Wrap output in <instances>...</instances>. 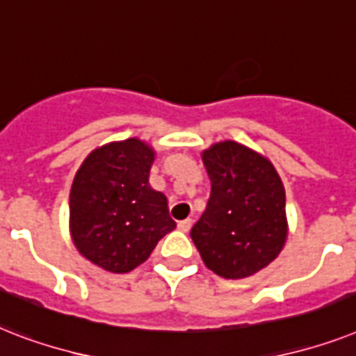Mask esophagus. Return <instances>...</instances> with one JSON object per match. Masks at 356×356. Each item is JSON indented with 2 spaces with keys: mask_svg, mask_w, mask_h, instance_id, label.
<instances>
[{
  "mask_svg": "<svg viewBox=\"0 0 356 356\" xmlns=\"http://www.w3.org/2000/svg\"><path fill=\"white\" fill-rule=\"evenodd\" d=\"M191 226H193L191 218H186V220H180V222H178V229L184 233L189 232V229H191Z\"/></svg>",
  "mask_w": 356,
  "mask_h": 356,
  "instance_id": "34e87169",
  "label": "esophagus"
}]
</instances>
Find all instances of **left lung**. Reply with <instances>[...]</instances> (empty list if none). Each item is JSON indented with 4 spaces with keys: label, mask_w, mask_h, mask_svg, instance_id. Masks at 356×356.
<instances>
[{
    "label": "left lung",
    "mask_w": 356,
    "mask_h": 356,
    "mask_svg": "<svg viewBox=\"0 0 356 356\" xmlns=\"http://www.w3.org/2000/svg\"><path fill=\"white\" fill-rule=\"evenodd\" d=\"M211 181L207 207L191 238L207 268L243 280L268 266L289 235L285 187L272 161L226 139L202 152Z\"/></svg>",
    "instance_id": "1"
}]
</instances>
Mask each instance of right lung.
Returning a JSON list of instances; mask_svg holds the SVG:
<instances>
[{
	"label": "right lung",
	"instance_id": "add662e5",
	"mask_svg": "<svg viewBox=\"0 0 356 356\" xmlns=\"http://www.w3.org/2000/svg\"><path fill=\"white\" fill-rule=\"evenodd\" d=\"M156 150L129 138L92 150L70 193V235L79 254L112 274L145 263L172 232L167 196L149 184Z\"/></svg>",
	"mask_w": 356,
	"mask_h": 356
}]
</instances>
